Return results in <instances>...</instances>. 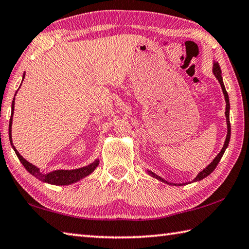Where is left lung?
I'll return each instance as SVG.
<instances>
[{"mask_svg": "<svg viewBox=\"0 0 249 249\" xmlns=\"http://www.w3.org/2000/svg\"><path fill=\"white\" fill-rule=\"evenodd\" d=\"M213 74H214V76L216 77V79L219 80V83H220V85H221V88H222V91H223V94H224L225 102H227V107H225V116H227L228 135H227V139H225V142H224V146H223V148H222V150H221V151L219 152V155L214 158V160L212 161L211 163H210L209 165H208L205 170H202V171L200 172V173L197 175V178H196L195 179H194V180H195V182H196V180H201L202 178H207V176L209 175V174H211L212 171H213V170L216 168V165H218V163H219L220 160H221V158H222V156H223L225 149H227V147L229 146L230 137H231V124H230V101H229L228 92H227V90H225V87H224V84H223V80H222V76H221V69H220V66H219L218 63H214V65H213ZM148 172H149V174L153 176V178L160 179V180H162V182H164V183H166V184H171V183H169V182H166V180H164L163 178H161L160 176H158V175H156L155 173H152V172H150V171H148ZM174 185H175V184H174ZM179 185H183V184H179ZM184 185H185V184H184Z\"/></svg>", "mask_w": 249, "mask_h": 249, "instance_id": "left-lung-1", "label": "left lung"}]
</instances>
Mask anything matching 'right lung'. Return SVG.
I'll use <instances>...</instances> for the list:
<instances>
[{"mask_svg":"<svg viewBox=\"0 0 249 249\" xmlns=\"http://www.w3.org/2000/svg\"><path fill=\"white\" fill-rule=\"evenodd\" d=\"M25 78V75L22 76V80ZM15 100V98H14ZM14 103L15 101H13L12 103V116H11V120H10V128H8V135H10V140L12 142V117H13V111H14ZM13 144V143H12ZM15 150L16 156L18 157V159L22 163V165L25 166V169L29 172L30 174H33L36 178H39L40 180H42V182H46L49 184H53V185H69L71 183H75L79 180L80 178H85V176L89 175L91 172L97 168L99 165V160H96L88 166H85V168H81V169H77V170H57V171H53L51 173H48V174H42L40 173V171L38 168H36L35 165H33L31 163H29L28 161H26L24 158H22L19 152H18L15 147L13 146Z\"/></svg>","mask_w":249,"mask_h":249,"instance_id":"obj_1","label":"right lung"}]
</instances>
